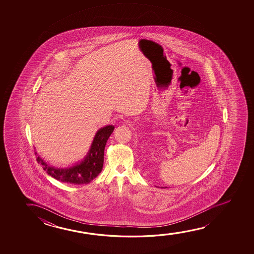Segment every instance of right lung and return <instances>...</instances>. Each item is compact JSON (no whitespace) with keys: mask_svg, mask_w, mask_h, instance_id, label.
<instances>
[{"mask_svg":"<svg viewBox=\"0 0 254 254\" xmlns=\"http://www.w3.org/2000/svg\"><path fill=\"white\" fill-rule=\"evenodd\" d=\"M114 129L115 127L113 125L106 126L99 129L95 133L87 155L84 157L83 160L72 167L58 168L49 166L35 152V154L38 156L36 160L42 165L43 170L57 181L70 184H88L97 177L102 171L105 146L108 138L114 132Z\"/></svg>","mask_w":254,"mask_h":254,"instance_id":"add662e5","label":"right lung"}]
</instances>
